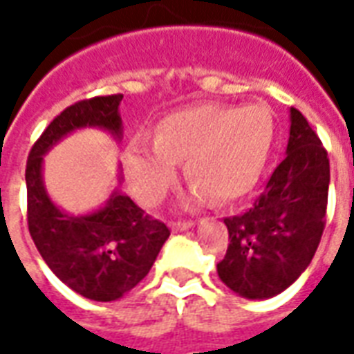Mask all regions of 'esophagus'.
<instances>
[{
    "label": "esophagus",
    "instance_id": "34e87169",
    "mask_svg": "<svg viewBox=\"0 0 354 354\" xmlns=\"http://www.w3.org/2000/svg\"><path fill=\"white\" fill-rule=\"evenodd\" d=\"M195 222H170V230L178 233V231H185V230H192Z\"/></svg>",
    "mask_w": 354,
    "mask_h": 354
}]
</instances>
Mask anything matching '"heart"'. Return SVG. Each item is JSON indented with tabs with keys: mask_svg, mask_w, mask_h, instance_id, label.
Wrapping results in <instances>:
<instances>
[{
	"mask_svg": "<svg viewBox=\"0 0 354 354\" xmlns=\"http://www.w3.org/2000/svg\"><path fill=\"white\" fill-rule=\"evenodd\" d=\"M273 132L271 111L258 104L178 109L159 121L151 144L134 140L124 149L129 184L144 205H155L174 184L178 161L185 159V174L193 180L185 207L203 205L210 197L230 203L258 182Z\"/></svg>",
	"mask_w": 354,
	"mask_h": 354,
	"instance_id": "obj_1",
	"label": "heart"
}]
</instances>
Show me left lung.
<instances>
[{"label":"left lung","instance_id":"obj_1","mask_svg":"<svg viewBox=\"0 0 354 354\" xmlns=\"http://www.w3.org/2000/svg\"><path fill=\"white\" fill-rule=\"evenodd\" d=\"M330 161L307 119L290 108L286 155L245 214L225 218L227 252L218 277L246 299H267L299 279L326 223Z\"/></svg>","mask_w":354,"mask_h":354}]
</instances>
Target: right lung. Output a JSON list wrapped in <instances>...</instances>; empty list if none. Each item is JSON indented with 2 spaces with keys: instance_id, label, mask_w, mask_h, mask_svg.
Here are the masks:
<instances>
[{
  "instance_id": "right-lung-1",
  "label": "right lung",
  "mask_w": 354,
  "mask_h": 354,
  "mask_svg": "<svg viewBox=\"0 0 354 354\" xmlns=\"http://www.w3.org/2000/svg\"><path fill=\"white\" fill-rule=\"evenodd\" d=\"M123 94L75 102L57 115L35 142L26 162L28 230L53 273L68 288L93 301H115L138 284L157 260L170 231L119 192L87 214L55 205L43 182V157L81 129H102L119 142ZM121 172L117 182L121 184Z\"/></svg>"
}]
</instances>
